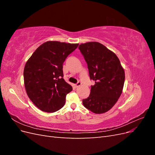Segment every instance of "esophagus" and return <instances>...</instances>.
Here are the masks:
<instances>
[{"mask_svg": "<svg viewBox=\"0 0 155 155\" xmlns=\"http://www.w3.org/2000/svg\"><path fill=\"white\" fill-rule=\"evenodd\" d=\"M81 85V83L80 81H78V82L76 84V85H75V87H78L80 86Z\"/></svg>", "mask_w": 155, "mask_h": 155, "instance_id": "esophagus-1", "label": "esophagus"}]
</instances>
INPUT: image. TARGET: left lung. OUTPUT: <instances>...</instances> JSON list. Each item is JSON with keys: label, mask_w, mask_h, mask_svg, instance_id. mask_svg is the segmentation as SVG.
I'll list each match as a JSON object with an SVG mask.
<instances>
[{"label": "left lung", "mask_w": 155, "mask_h": 155, "mask_svg": "<svg viewBox=\"0 0 155 155\" xmlns=\"http://www.w3.org/2000/svg\"><path fill=\"white\" fill-rule=\"evenodd\" d=\"M79 49L87 63L89 76L95 82L83 104L94 113H105L115 105L122 93L124 70L113 51L100 43L88 42L79 45Z\"/></svg>", "instance_id": "obj_1"}]
</instances>
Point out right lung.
Masks as SVG:
<instances>
[{"mask_svg":"<svg viewBox=\"0 0 155 155\" xmlns=\"http://www.w3.org/2000/svg\"><path fill=\"white\" fill-rule=\"evenodd\" d=\"M78 45L47 41L27 61L24 69L26 91L33 104L42 111L54 112L64 106L72 87L63 79V64Z\"/></svg>","mask_w":155,"mask_h":155,"instance_id":"1","label":"right lung"}]
</instances>
